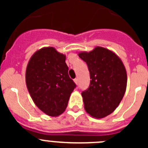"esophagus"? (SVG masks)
<instances>
[{"mask_svg": "<svg viewBox=\"0 0 148 148\" xmlns=\"http://www.w3.org/2000/svg\"><path fill=\"white\" fill-rule=\"evenodd\" d=\"M74 82H75L76 84H78V83H79V79H78V78L74 79Z\"/></svg>", "mask_w": 148, "mask_h": 148, "instance_id": "34e87169", "label": "esophagus"}]
</instances>
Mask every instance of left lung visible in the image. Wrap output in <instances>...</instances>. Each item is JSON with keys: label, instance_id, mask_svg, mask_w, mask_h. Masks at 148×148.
Listing matches in <instances>:
<instances>
[{"label": "left lung", "instance_id": "obj_1", "mask_svg": "<svg viewBox=\"0 0 148 148\" xmlns=\"http://www.w3.org/2000/svg\"><path fill=\"white\" fill-rule=\"evenodd\" d=\"M79 56L87 64L91 79L88 89L82 92L84 109L92 117L103 118L114 111L125 95V66L115 53L103 47Z\"/></svg>", "mask_w": 148, "mask_h": 148}]
</instances>
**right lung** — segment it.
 Segmentation results:
<instances>
[{
  "mask_svg": "<svg viewBox=\"0 0 148 148\" xmlns=\"http://www.w3.org/2000/svg\"><path fill=\"white\" fill-rule=\"evenodd\" d=\"M65 60V55L54 48H43L33 55L26 68V82L33 101L52 117L64 112L77 86L69 76Z\"/></svg>",
  "mask_w": 148,
  "mask_h": 148,
  "instance_id": "1",
  "label": "right lung"
}]
</instances>
